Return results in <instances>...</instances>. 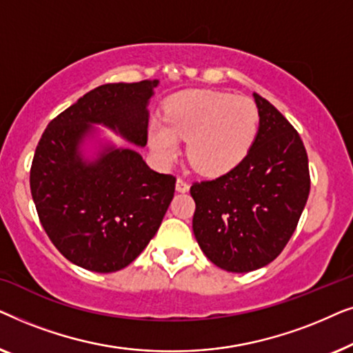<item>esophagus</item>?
Masks as SVG:
<instances>
[{"instance_id": "esophagus-1", "label": "esophagus", "mask_w": 353, "mask_h": 353, "mask_svg": "<svg viewBox=\"0 0 353 353\" xmlns=\"http://www.w3.org/2000/svg\"><path fill=\"white\" fill-rule=\"evenodd\" d=\"M175 188L178 192H186V191H190V183H188L186 180H183V178H178Z\"/></svg>"}]
</instances>
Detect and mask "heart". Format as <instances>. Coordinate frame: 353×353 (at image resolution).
<instances>
[{"mask_svg":"<svg viewBox=\"0 0 353 353\" xmlns=\"http://www.w3.org/2000/svg\"><path fill=\"white\" fill-rule=\"evenodd\" d=\"M259 110L252 99L223 91L190 90L167 101L163 120L149 122L148 139L162 165L180 154L204 175H223L239 165L257 138Z\"/></svg>","mask_w":353,"mask_h":353,"instance_id":"heart-1","label":"heart"}]
</instances>
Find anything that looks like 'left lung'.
Wrapping results in <instances>:
<instances>
[{
  "label": "left lung",
  "mask_w": 353,
  "mask_h": 353,
  "mask_svg": "<svg viewBox=\"0 0 353 353\" xmlns=\"http://www.w3.org/2000/svg\"><path fill=\"white\" fill-rule=\"evenodd\" d=\"M252 96L260 119L248 156L225 175L191 186L197 244L231 273L254 272L281 254L310 192L301 137L273 104Z\"/></svg>",
  "instance_id": "8db88e82"
}]
</instances>
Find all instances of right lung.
I'll use <instances>...</instances> for the list:
<instances>
[{
	"instance_id": "1",
	"label": "right lung",
	"mask_w": 353,
	"mask_h": 353,
	"mask_svg": "<svg viewBox=\"0 0 353 353\" xmlns=\"http://www.w3.org/2000/svg\"><path fill=\"white\" fill-rule=\"evenodd\" d=\"M157 80L105 83L51 120L38 143L30 190L52 244L96 273L128 267L157 233L175 176L149 168L137 148L117 147L96 124L134 146L148 143Z\"/></svg>"
}]
</instances>
